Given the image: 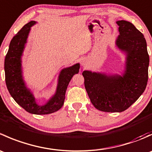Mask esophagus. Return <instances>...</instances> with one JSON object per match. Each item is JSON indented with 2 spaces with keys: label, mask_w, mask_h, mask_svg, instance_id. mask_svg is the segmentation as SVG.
<instances>
[{
  "label": "esophagus",
  "mask_w": 152,
  "mask_h": 152,
  "mask_svg": "<svg viewBox=\"0 0 152 152\" xmlns=\"http://www.w3.org/2000/svg\"><path fill=\"white\" fill-rule=\"evenodd\" d=\"M81 64H82V66H85V65H86V64H87V60L85 59H82L81 60Z\"/></svg>",
  "instance_id": "esophagus-1"
}]
</instances>
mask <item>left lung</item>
<instances>
[{
  "label": "left lung",
  "mask_w": 152,
  "mask_h": 152,
  "mask_svg": "<svg viewBox=\"0 0 152 152\" xmlns=\"http://www.w3.org/2000/svg\"><path fill=\"white\" fill-rule=\"evenodd\" d=\"M116 23L119 26L116 47L126 54L124 73H82L91 103L97 110L107 113H121L128 109L142 94L148 82L149 56L143 34L128 21Z\"/></svg>",
  "instance_id": "1"
}]
</instances>
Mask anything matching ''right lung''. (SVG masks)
Returning <instances> with one entry per match:
<instances>
[{"label": "right lung", "instance_id": "obj_1", "mask_svg": "<svg viewBox=\"0 0 152 152\" xmlns=\"http://www.w3.org/2000/svg\"><path fill=\"white\" fill-rule=\"evenodd\" d=\"M36 24L31 21L26 24L11 40L4 61L6 84L14 100L29 113L47 115L58 111L64 104L65 93L69 82L79 73L80 65L76 63L63 68L58 77L55 94L43 105L38 104L33 93L28 88L23 76L22 56L25 49L31 27Z\"/></svg>", "mask_w": 152, "mask_h": 152}]
</instances>
